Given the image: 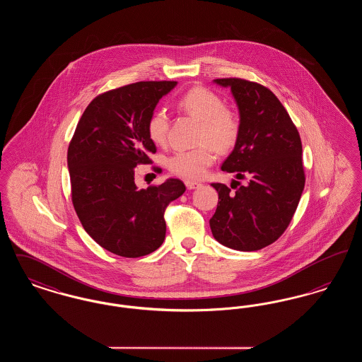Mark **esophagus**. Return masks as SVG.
<instances>
[{"label":"esophagus","instance_id":"34e87169","mask_svg":"<svg viewBox=\"0 0 362 362\" xmlns=\"http://www.w3.org/2000/svg\"><path fill=\"white\" fill-rule=\"evenodd\" d=\"M185 183H186V187L189 189H198V187L202 186L199 182H195V180H186Z\"/></svg>","mask_w":362,"mask_h":362}]
</instances>
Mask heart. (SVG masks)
Listing matches in <instances>:
<instances>
[{
	"mask_svg": "<svg viewBox=\"0 0 362 362\" xmlns=\"http://www.w3.org/2000/svg\"><path fill=\"white\" fill-rule=\"evenodd\" d=\"M179 107L189 117L201 122L198 142L195 149L177 151L167 158V167L171 173L197 179L206 173L216 160V149L228 152L235 146L240 134V119L235 111L225 107L224 100L213 90L195 86L187 90L180 99ZM168 114L158 108L151 115L146 132L156 145H164L168 138Z\"/></svg>",
	"mask_w": 362,
	"mask_h": 362,
	"instance_id": "b5f03b06",
	"label": "heart"
}]
</instances>
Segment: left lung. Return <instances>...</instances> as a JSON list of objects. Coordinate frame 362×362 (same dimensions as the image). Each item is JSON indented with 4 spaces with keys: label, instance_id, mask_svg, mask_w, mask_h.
<instances>
[{
    "label": "left lung",
    "instance_id": "1",
    "mask_svg": "<svg viewBox=\"0 0 362 362\" xmlns=\"http://www.w3.org/2000/svg\"><path fill=\"white\" fill-rule=\"evenodd\" d=\"M230 88L239 110L240 134L221 170L230 187L211 183L218 205L210 218L214 239L238 251H258L285 232L300 202L305 175L300 134L285 107L266 86L241 78H217Z\"/></svg>",
    "mask_w": 362,
    "mask_h": 362
}]
</instances>
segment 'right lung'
<instances>
[{"label":"right lung","instance_id":"1","mask_svg":"<svg viewBox=\"0 0 362 362\" xmlns=\"http://www.w3.org/2000/svg\"><path fill=\"white\" fill-rule=\"evenodd\" d=\"M176 81H141L108 90L86 107L68 149L71 201L86 233L104 250L139 258L165 239L164 210L186 186L170 177L138 189L137 164L151 163L156 145L146 124Z\"/></svg>","mask_w":362,"mask_h":362}]
</instances>
